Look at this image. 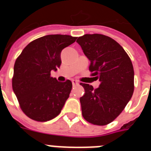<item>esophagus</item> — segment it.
<instances>
[{
  "instance_id": "1",
  "label": "esophagus",
  "mask_w": 151,
  "mask_h": 151,
  "mask_svg": "<svg viewBox=\"0 0 151 151\" xmlns=\"http://www.w3.org/2000/svg\"><path fill=\"white\" fill-rule=\"evenodd\" d=\"M72 83H73V86H77V85L79 84L78 81H75V80H72Z\"/></svg>"
}]
</instances>
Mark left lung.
<instances>
[{
  "label": "left lung",
  "mask_w": 151,
  "mask_h": 151,
  "mask_svg": "<svg viewBox=\"0 0 151 151\" xmlns=\"http://www.w3.org/2000/svg\"><path fill=\"white\" fill-rule=\"evenodd\" d=\"M90 61L91 75L99 79V87L81 83L84 95L80 98L82 115L96 125H106L122 112L134 93V68L124 48L102 34H86L77 39Z\"/></svg>",
  "instance_id": "obj_1"
}]
</instances>
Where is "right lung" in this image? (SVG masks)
<instances>
[{
    "instance_id": "right-lung-1",
    "label": "right lung",
    "mask_w": 151,
    "mask_h": 151,
    "mask_svg": "<svg viewBox=\"0 0 151 151\" xmlns=\"http://www.w3.org/2000/svg\"><path fill=\"white\" fill-rule=\"evenodd\" d=\"M68 35H48L29 43L14 64L13 90L21 109L32 120L47 122L58 115L72 83L51 77L61 64V52L76 41Z\"/></svg>"
}]
</instances>
